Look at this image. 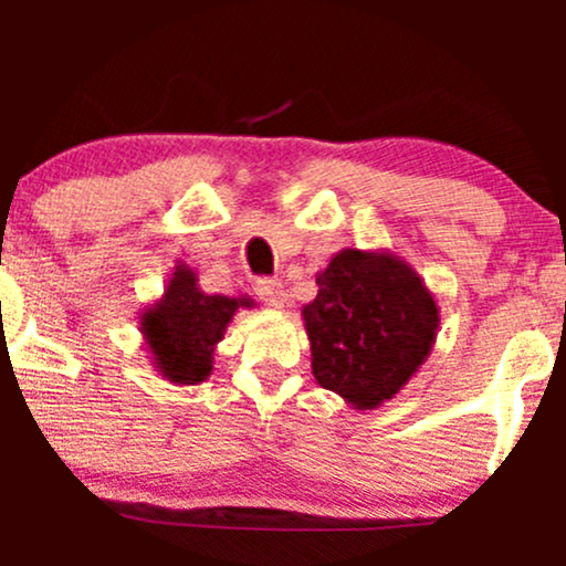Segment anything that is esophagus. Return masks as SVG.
<instances>
[{
    "instance_id": "34e87169",
    "label": "esophagus",
    "mask_w": 566,
    "mask_h": 566,
    "mask_svg": "<svg viewBox=\"0 0 566 566\" xmlns=\"http://www.w3.org/2000/svg\"><path fill=\"white\" fill-rule=\"evenodd\" d=\"M255 292L265 305H274V308H284V301H287L282 282H276V279H258Z\"/></svg>"
}]
</instances>
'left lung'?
I'll list each match as a JSON object with an SVG mask.
<instances>
[{
    "mask_svg": "<svg viewBox=\"0 0 566 566\" xmlns=\"http://www.w3.org/2000/svg\"><path fill=\"white\" fill-rule=\"evenodd\" d=\"M301 308L311 373L354 409H378L426 365L439 305L418 271L388 250L346 247L316 274Z\"/></svg>",
    "mask_w": 566,
    "mask_h": 566,
    "instance_id": "left-lung-1",
    "label": "left lung"
}]
</instances>
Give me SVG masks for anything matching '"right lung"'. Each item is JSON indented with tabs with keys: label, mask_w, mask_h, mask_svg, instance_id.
I'll list each match as a JSON object with an SVG mask.
<instances>
[{
	"label": "right lung",
	"mask_w": 566,
	"mask_h": 566,
	"mask_svg": "<svg viewBox=\"0 0 566 566\" xmlns=\"http://www.w3.org/2000/svg\"><path fill=\"white\" fill-rule=\"evenodd\" d=\"M250 295H207L191 265L178 263L167 287L138 314L140 335L161 380L199 386L212 375L218 343L239 308H252Z\"/></svg>",
	"instance_id": "right-lung-1"
}]
</instances>
